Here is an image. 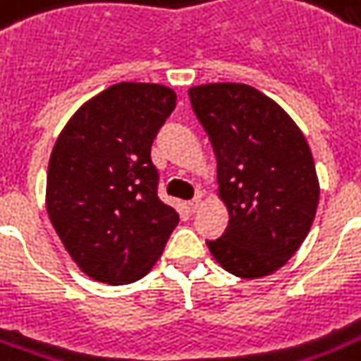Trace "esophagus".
<instances>
[{
    "label": "esophagus",
    "mask_w": 361,
    "mask_h": 361,
    "mask_svg": "<svg viewBox=\"0 0 361 361\" xmlns=\"http://www.w3.org/2000/svg\"><path fill=\"white\" fill-rule=\"evenodd\" d=\"M200 204H202V197L198 195V197H195L192 200H189V202H187V209H189L191 214H195V212L200 208Z\"/></svg>",
    "instance_id": "esophagus-1"
}]
</instances>
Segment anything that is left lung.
<instances>
[{
	"instance_id": "left-lung-1",
	"label": "left lung",
	"mask_w": 361,
	"mask_h": 361,
	"mask_svg": "<svg viewBox=\"0 0 361 361\" xmlns=\"http://www.w3.org/2000/svg\"><path fill=\"white\" fill-rule=\"evenodd\" d=\"M192 112L217 157L228 226L206 241L232 275L277 271L300 249L319 206V180L305 136L279 104L247 84L189 90Z\"/></svg>"
}]
</instances>
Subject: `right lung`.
I'll use <instances>...</instances> for the list:
<instances>
[{
  "label": "right lung",
  "mask_w": 361,
  "mask_h": 361,
  "mask_svg": "<svg viewBox=\"0 0 361 361\" xmlns=\"http://www.w3.org/2000/svg\"><path fill=\"white\" fill-rule=\"evenodd\" d=\"M176 93L120 82L84 103L50 155L47 212L71 258L92 279L127 285L161 257L180 215L159 198L152 144Z\"/></svg>",
  "instance_id": "obj_1"
}]
</instances>
